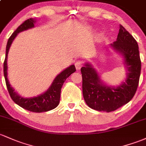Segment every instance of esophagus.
Returning <instances> with one entry per match:
<instances>
[{"instance_id": "obj_1", "label": "esophagus", "mask_w": 146, "mask_h": 146, "mask_svg": "<svg viewBox=\"0 0 146 146\" xmlns=\"http://www.w3.org/2000/svg\"><path fill=\"white\" fill-rule=\"evenodd\" d=\"M74 65H75V67H76V70H80V69H81V67H82L83 62H81V61H80V60H77L76 62H75Z\"/></svg>"}]
</instances>
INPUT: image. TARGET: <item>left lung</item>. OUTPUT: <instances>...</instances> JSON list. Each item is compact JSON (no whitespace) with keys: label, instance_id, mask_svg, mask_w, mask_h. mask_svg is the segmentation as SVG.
Segmentation results:
<instances>
[{"label":"left lung","instance_id":"obj_1","mask_svg":"<svg viewBox=\"0 0 146 146\" xmlns=\"http://www.w3.org/2000/svg\"><path fill=\"white\" fill-rule=\"evenodd\" d=\"M110 46L123 58L126 76L121 84L115 86L106 84L88 62L81 69L84 100L89 107L99 111L111 112L129 102L135 95L140 78L141 62L139 46L121 25L116 41Z\"/></svg>","mask_w":146,"mask_h":146}]
</instances>
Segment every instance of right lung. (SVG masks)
<instances>
[{
	"instance_id": "right-lung-1",
	"label": "right lung",
	"mask_w": 146,
	"mask_h": 146,
	"mask_svg": "<svg viewBox=\"0 0 146 146\" xmlns=\"http://www.w3.org/2000/svg\"><path fill=\"white\" fill-rule=\"evenodd\" d=\"M36 22H37V19H29L25 21L22 24L20 25L10 36L7 41V46H6V54L3 64V71L6 86H7V90L12 100L17 104L24 109L32 111V112L41 113L52 110L57 107L60 102L62 86L65 80L76 71V68L74 65L67 67L56 76L51 85L46 91L36 97L28 98H23L19 95L16 91H15V89L11 86L8 78H7V55H8L9 50L17 35L22 31H27V30L34 28Z\"/></svg>"
}]
</instances>
